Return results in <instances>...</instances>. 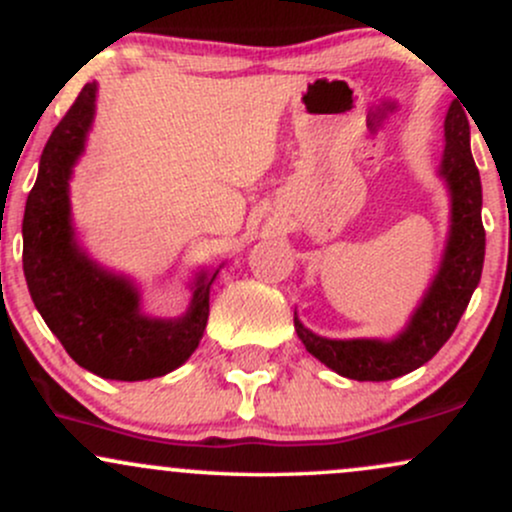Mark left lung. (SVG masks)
<instances>
[{
  "label": "left lung",
  "instance_id": "1",
  "mask_svg": "<svg viewBox=\"0 0 512 512\" xmlns=\"http://www.w3.org/2000/svg\"><path fill=\"white\" fill-rule=\"evenodd\" d=\"M440 178L450 190V236L443 262L407 330L392 342L380 339H325L293 317L298 337L317 361L351 380H392L411 373L438 354L455 332L477 289L484 267L486 231L481 223V180L469 149V122L462 105L445 115V154Z\"/></svg>",
  "mask_w": 512,
  "mask_h": 512
}]
</instances>
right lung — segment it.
<instances>
[{
    "label": "right lung",
    "mask_w": 512,
    "mask_h": 512,
    "mask_svg": "<svg viewBox=\"0 0 512 512\" xmlns=\"http://www.w3.org/2000/svg\"><path fill=\"white\" fill-rule=\"evenodd\" d=\"M96 113V84H86L52 129L23 214V274L45 325L81 368L108 380H149L175 370L199 346L214 276L199 274L192 305L180 320L139 310L125 276L98 267L74 240L69 178Z\"/></svg>",
    "instance_id": "right-lung-1"
}]
</instances>
